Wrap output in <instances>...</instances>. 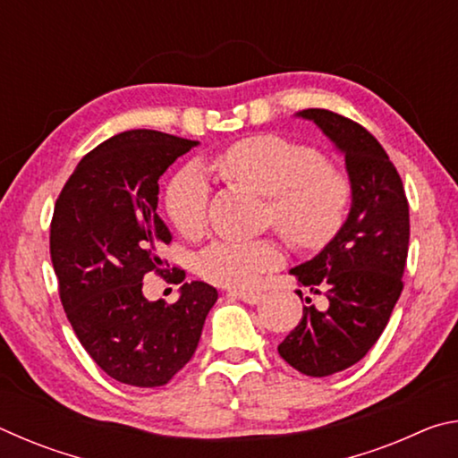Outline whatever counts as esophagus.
Returning <instances> with one entry per match:
<instances>
[{
	"mask_svg": "<svg viewBox=\"0 0 458 458\" xmlns=\"http://www.w3.org/2000/svg\"><path fill=\"white\" fill-rule=\"evenodd\" d=\"M232 299H238V301H244L248 305H257L260 303L262 299V293H244V291H230L228 293Z\"/></svg>",
	"mask_w": 458,
	"mask_h": 458,
	"instance_id": "34e87169",
	"label": "esophagus"
}]
</instances>
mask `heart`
I'll list each match as a JSON object with an SVG mask.
<instances>
[{"label": "heart", "instance_id": "1", "mask_svg": "<svg viewBox=\"0 0 458 458\" xmlns=\"http://www.w3.org/2000/svg\"><path fill=\"white\" fill-rule=\"evenodd\" d=\"M228 180L270 198V220L291 244L317 248L337 234L352 201V182L323 155L289 137L265 133L240 139L216 157ZM210 188L199 169L177 174L165 193V208L185 238L206 228ZM273 240H218L198 259V273L214 284L248 289L267 270L281 265Z\"/></svg>", "mask_w": 458, "mask_h": 458}]
</instances>
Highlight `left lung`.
Returning <instances> with one entry per match:
<instances>
[{
	"label": "left lung",
	"mask_w": 458,
	"mask_h": 458,
	"mask_svg": "<svg viewBox=\"0 0 458 458\" xmlns=\"http://www.w3.org/2000/svg\"><path fill=\"white\" fill-rule=\"evenodd\" d=\"M297 114L313 121L345 155L352 182L344 226L315 259L291 268L301 286L323 294L325 307L305 299L299 325L278 345L289 366L325 377L358 363L390 321L404 289L410 214L396 167L368 129L325 108Z\"/></svg>",
	"instance_id": "8db88e82"
}]
</instances>
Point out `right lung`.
Listing matches in <instances>:
<instances>
[{"instance_id": "add662e5", "label": "right lung", "mask_w": 458, "mask_h": 458, "mask_svg": "<svg viewBox=\"0 0 458 458\" xmlns=\"http://www.w3.org/2000/svg\"><path fill=\"white\" fill-rule=\"evenodd\" d=\"M198 141L149 129L119 133L84 155L54 206L50 257L76 337L106 376L137 387L165 386L191 360L218 299L208 283H183L180 299L147 301L143 276L182 283L164 260L172 232L157 214L159 177Z\"/></svg>"}]
</instances>
